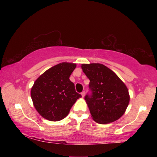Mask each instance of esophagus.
Listing matches in <instances>:
<instances>
[{"instance_id": "obj_1", "label": "esophagus", "mask_w": 157, "mask_h": 157, "mask_svg": "<svg viewBox=\"0 0 157 157\" xmlns=\"http://www.w3.org/2000/svg\"><path fill=\"white\" fill-rule=\"evenodd\" d=\"M81 96H82V97H84V96H85V91H82L81 93Z\"/></svg>"}]
</instances>
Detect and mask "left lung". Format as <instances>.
<instances>
[{"instance_id":"1","label":"left lung","mask_w":157,"mask_h":157,"mask_svg":"<svg viewBox=\"0 0 157 157\" xmlns=\"http://www.w3.org/2000/svg\"><path fill=\"white\" fill-rule=\"evenodd\" d=\"M82 70L90 80L91 93L85 96L93 119L98 124L117 121L125 112L129 103L128 91L121 79L101 63L82 64Z\"/></svg>"}]
</instances>
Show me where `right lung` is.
Here are the masks:
<instances>
[{"label":"right lung","instance_id":"obj_1","mask_svg":"<svg viewBox=\"0 0 157 157\" xmlns=\"http://www.w3.org/2000/svg\"><path fill=\"white\" fill-rule=\"evenodd\" d=\"M75 63L57 64L38 77L31 89V98L38 113L45 119L58 121L64 119L80 94L75 89L69 77Z\"/></svg>","mask_w":157,"mask_h":157}]
</instances>
